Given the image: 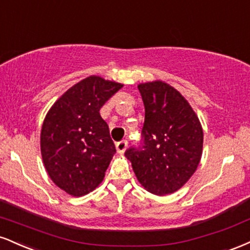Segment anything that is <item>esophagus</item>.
I'll return each mask as SVG.
<instances>
[{"label": "esophagus", "mask_w": 250, "mask_h": 250, "mask_svg": "<svg viewBox=\"0 0 250 250\" xmlns=\"http://www.w3.org/2000/svg\"><path fill=\"white\" fill-rule=\"evenodd\" d=\"M128 147V142L125 140L123 141H120L119 143H116V150L119 154H123L125 151V149Z\"/></svg>", "instance_id": "obj_1"}]
</instances>
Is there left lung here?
<instances>
[{
	"mask_svg": "<svg viewBox=\"0 0 250 250\" xmlns=\"http://www.w3.org/2000/svg\"><path fill=\"white\" fill-rule=\"evenodd\" d=\"M145 104L142 149L125 157L149 193L173 194L193 176L201 161L203 130L196 113L174 87L160 81L137 85Z\"/></svg>",
	"mask_w": 250,
	"mask_h": 250,
	"instance_id": "1",
	"label": "left lung"
}]
</instances>
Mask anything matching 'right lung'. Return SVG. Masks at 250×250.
Instances as JSON below:
<instances>
[{"label":"right lung","instance_id":"obj_1","mask_svg":"<svg viewBox=\"0 0 250 250\" xmlns=\"http://www.w3.org/2000/svg\"><path fill=\"white\" fill-rule=\"evenodd\" d=\"M122 83L85 77L51 105L41 130V154L54 183L71 196L90 193L104 179L116 153L100 109Z\"/></svg>","mask_w":250,"mask_h":250}]
</instances>
